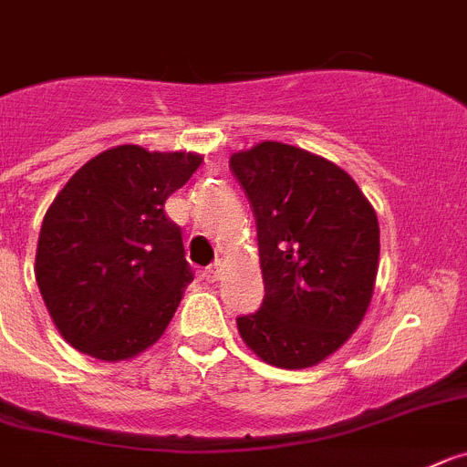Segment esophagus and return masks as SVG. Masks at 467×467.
<instances>
[{
  "instance_id": "esophagus-1",
  "label": "esophagus",
  "mask_w": 467,
  "mask_h": 467,
  "mask_svg": "<svg viewBox=\"0 0 467 467\" xmlns=\"http://www.w3.org/2000/svg\"><path fill=\"white\" fill-rule=\"evenodd\" d=\"M220 271H222V264L215 262V264H213V266H208L203 271V280L217 282V277H220Z\"/></svg>"
}]
</instances>
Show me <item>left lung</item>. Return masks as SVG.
I'll use <instances>...</instances> for the list:
<instances>
[{
    "label": "left lung",
    "mask_w": 467,
    "mask_h": 467,
    "mask_svg": "<svg viewBox=\"0 0 467 467\" xmlns=\"http://www.w3.org/2000/svg\"><path fill=\"white\" fill-rule=\"evenodd\" d=\"M229 166L256 217L262 307L238 317L247 348L303 370L345 345L366 317L379 266L375 208L348 171L307 150L262 140Z\"/></svg>",
    "instance_id": "left-lung-1"
}]
</instances>
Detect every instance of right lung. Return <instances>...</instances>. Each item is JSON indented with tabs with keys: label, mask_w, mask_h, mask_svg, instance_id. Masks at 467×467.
I'll use <instances>...</instances> for the list:
<instances>
[{
	"label": "right lung",
	"mask_w": 467,
	"mask_h": 467,
	"mask_svg": "<svg viewBox=\"0 0 467 467\" xmlns=\"http://www.w3.org/2000/svg\"><path fill=\"white\" fill-rule=\"evenodd\" d=\"M201 161L199 152L118 145L57 192L38 234L34 275L71 348L130 361L164 336L194 280L182 231L164 203Z\"/></svg>",
	"instance_id": "right-lung-1"
}]
</instances>
